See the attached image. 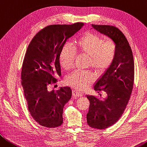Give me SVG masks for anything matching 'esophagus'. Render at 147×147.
Returning a JSON list of instances; mask_svg holds the SVG:
<instances>
[{
	"label": "esophagus",
	"instance_id": "obj_1",
	"mask_svg": "<svg viewBox=\"0 0 147 147\" xmlns=\"http://www.w3.org/2000/svg\"><path fill=\"white\" fill-rule=\"evenodd\" d=\"M72 94H73L74 96H75V97H79V96H82L83 94L81 92H79V91L73 90V91H72Z\"/></svg>",
	"mask_w": 147,
	"mask_h": 147
}]
</instances>
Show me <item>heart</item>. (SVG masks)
<instances>
[{
    "label": "heart",
    "mask_w": 147,
    "mask_h": 147,
    "mask_svg": "<svg viewBox=\"0 0 147 147\" xmlns=\"http://www.w3.org/2000/svg\"><path fill=\"white\" fill-rule=\"evenodd\" d=\"M65 45L60 54L59 61L65 69L72 66L75 58V51L88 56V64L96 71L102 72L106 70L113 62L116 48L111 42H105L96 34L86 32L79 38L73 47ZM94 80V76L89 71L76 69L67 76L66 83L79 90L86 89Z\"/></svg>",
    "instance_id": "1"
}]
</instances>
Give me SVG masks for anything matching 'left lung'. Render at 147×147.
Here are the masks:
<instances>
[{
    "label": "left lung",
    "mask_w": 147,
    "mask_h": 147,
    "mask_svg": "<svg viewBox=\"0 0 147 147\" xmlns=\"http://www.w3.org/2000/svg\"><path fill=\"white\" fill-rule=\"evenodd\" d=\"M92 26L109 37L116 48L112 64L94 86L96 91L105 92L107 98L102 100L98 96H86L90 102L87 124L92 128L103 129L116 123L128 105L134 86V61L128 41L119 28L107 25Z\"/></svg>",
    "instance_id": "obj_1"
}]
</instances>
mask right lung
Instances as JSON below:
<instances>
[{
	"instance_id": "right-lung-1",
	"label": "right lung",
	"mask_w": 147,
	"mask_h": 147,
	"mask_svg": "<svg viewBox=\"0 0 147 147\" xmlns=\"http://www.w3.org/2000/svg\"><path fill=\"white\" fill-rule=\"evenodd\" d=\"M83 23L51 25L40 30L31 40L21 68V85L28 109L41 126L56 128L63 122V108L70 100L69 87L50 91L61 76L59 57L69 38L81 29Z\"/></svg>"
}]
</instances>
